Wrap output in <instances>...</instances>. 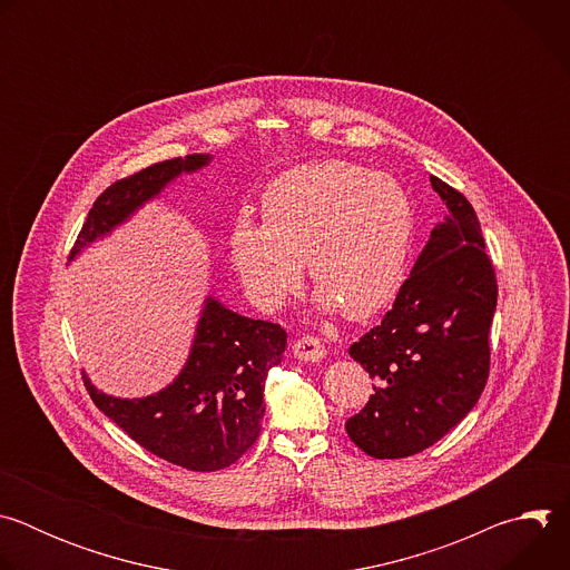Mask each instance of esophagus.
Wrapping results in <instances>:
<instances>
[{
  "label": "esophagus",
  "mask_w": 570,
  "mask_h": 570,
  "mask_svg": "<svg viewBox=\"0 0 570 570\" xmlns=\"http://www.w3.org/2000/svg\"><path fill=\"white\" fill-rule=\"evenodd\" d=\"M293 354H295V358H299L304 363H320L324 358V354H327V350H324V345L317 338L302 336L293 343Z\"/></svg>",
  "instance_id": "34e87169"
}]
</instances>
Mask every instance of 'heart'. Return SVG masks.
Masks as SVG:
<instances>
[{
	"label": "heart",
	"mask_w": 570,
	"mask_h": 570,
	"mask_svg": "<svg viewBox=\"0 0 570 570\" xmlns=\"http://www.w3.org/2000/svg\"><path fill=\"white\" fill-rule=\"evenodd\" d=\"M264 223L234 220L229 264L255 306L279 311L302 279L315 306L350 320L381 313L401 291L415 246L411 194L390 174L322 159L277 176L262 196Z\"/></svg>",
	"instance_id": "b5f03b06"
}]
</instances>
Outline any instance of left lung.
Instances as JSON below:
<instances>
[{
	"label": "left lung",
	"mask_w": 570,
	"mask_h": 570,
	"mask_svg": "<svg viewBox=\"0 0 570 570\" xmlns=\"http://www.w3.org/2000/svg\"><path fill=\"white\" fill-rule=\"evenodd\" d=\"M431 185L446 216L379 327L350 347L374 379V394L345 429L379 460L433 446L466 417L490 376L494 268L469 200L435 176Z\"/></svg>",
	"instance_id": "8db88e82"
}]
</instances>
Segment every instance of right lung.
Listing matches in <instances>:
<instances>
[{"mask_svg": "<svg viewBox=\"0 0 570 570\" xmlns=\"http://www.w3.org/2000/svg\"><path fill=\"white\" fill-rule=\"evenodd\" d=\"M212 155L159 161L110 185L92 205L69 262L124 225L183 174H196ZM286 332L275 322L238 315L207 295L189 358L180 374L155 394L121 399L86 376L97 409L153 455L191 471L225 469L259 438L266 413L264 383L282 363Z\"/></svg>", "mask_w": 570, "mask_h": 570, "instance_id": "1", "label": "right lung"}]
</instances>
